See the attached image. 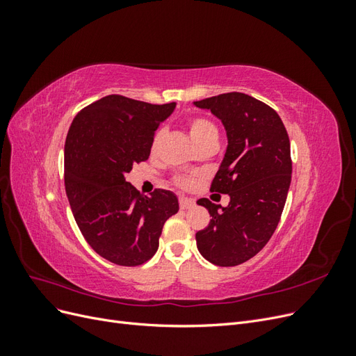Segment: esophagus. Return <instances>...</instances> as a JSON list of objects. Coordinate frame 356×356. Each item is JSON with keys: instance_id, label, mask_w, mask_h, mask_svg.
<instances>
[{"instance_id": "34e87169", "label": "esophagus", "mask_w": 356, "mask_h": 356, "mask_svg": "<svg viewBox=\"0 0 356 356\" xmlns=\"http://www.w3.org/2000/svg\"><path fill=\"white\" fill-rule=\"evenodd\" d=\"M195 207V200L187 199V197H179V208L181 209H190Z\"/></svg>"}]
</instances>
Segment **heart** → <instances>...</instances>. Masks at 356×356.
<instances>
[{
	"instance_id": "1",
	"label": "heart",
	"mask_w": 356,
	"mask_h": 356,
	"mask_svg": "<svg viewBox=\"0 0 356 356\" xmlns=\"http://www.w3.org/2000/svg\"><path fill=\"white\" fill-rule=\"evenodd\" d=\"M187 127H188V134H190L191 141L197 145V148L207 143H218V129L211 120H208V118L193 117L188 120ZM160 139H161V131H159L154 135L153 144H152L153 152L157 148ZM175 182H177V186H179L182 188H190L193 186V179L186 178V177L177 178Z\"/></svg>"
}]
</instances>
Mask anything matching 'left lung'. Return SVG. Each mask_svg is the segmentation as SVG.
<instances>
[{"label":"left lung","instance_id":"left-lung-1","mask_svg":"<svg viewBox=\"0 0 356 356\" xmlns=\"http://www.w3.org/2000/svg\"><path fill=\"white\" fill-rule=\"evenodd\" d=\"M195 105L211 110L227 132L211 191L230 196L227 208L197 200L212 217L196 233L197 250L215 266H239L263 250L281 220L293 172L289 138L277 113L250 95L222 93Z\"/></svg>","mask_w":356,"mask_h":356}]
</instances>
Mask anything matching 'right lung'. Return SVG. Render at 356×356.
<instances>
[{"label": "right lung", "instance_id": "obj_1", "mask_svg": "<svg viewBox=\"0 0 356 356\" xmlns=\"http://www.w3.org/2000/svg\"><path fill=\"white\" fill-rule=\"evenodd\" d=\"M175 102L154 105L108 95L74 117L65 141V191L92 250L117 266H141L157 248L163 224L179 209L172 191L143 196L126 181L152 152L154 132Z\"/></svg>", "mask_w": 356, "mask_h": 356}]
</instances>
